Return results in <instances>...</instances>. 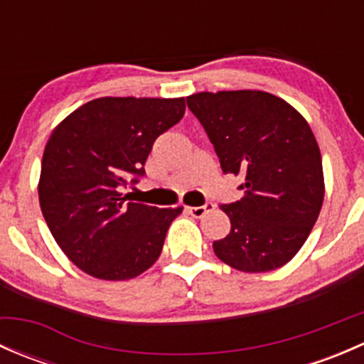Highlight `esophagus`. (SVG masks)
Instances as JSON below:
<instances>
[{"label": "esophagus", "instance_id": "34e87169", "mask_svg": "<svg viewBox=\"0 0 364 364\" xmlns=\"http://www.w3.org/2000/svg\"><path fill=\"white\" fill-rule=\"evenodd\" d=\"M213 208H215V204L205 203L203 205H190V208H186V211H188L192 216H196V218H200V216L205 215V213L211 211Z\"/></svg>", "mask_w": 364, "mask_h": 364}]
</instances>
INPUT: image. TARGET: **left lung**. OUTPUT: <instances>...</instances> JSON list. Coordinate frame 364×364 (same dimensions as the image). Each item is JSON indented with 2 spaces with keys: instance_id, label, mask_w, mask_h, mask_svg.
<instances>
[{
  "instance_id": "left-lung-1",
  "label": "left lung",
  "mask_w": 364,
  "mask_h": 364,
  "mask_svg": "<svg viewBox=\"0 0 364 364\" xmlns=\"http://www.w3.org/2000/svg\"><path fill=\"white\" fill-rule=\"evenodd\" d=\"M220 159L240 174L245 196L220 204L230 232L213 243L216 257L245 273L287 264L306 241L324 200L317 141L292 105L264 91H218L186 98Z\"/></svg>"
}]
</instances>
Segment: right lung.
Masks as SVG:
<instances>
[{
  "mask_svg": "<svg viewBox=\"0 0 364 364\" xmlns=\"http://www.w3.org/2000/svg\"><path fill=\"white\" fill-rule=\"evenodd\" d=\"M185 114V98H97L50 135L38 197L43 218L67 257L102 280H128L160 257L183 208L130 203L123 190L144 178L156 137Z\"/></svg>",
  "mask_w": 364,
  "mask_h": 364,
  "instance_id": "1",
  "label": "right lung"
}]
</instances>
